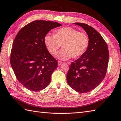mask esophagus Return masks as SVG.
<instances>
[{
    "mask_svg": "<svg viewBox=\"0 0 121 121\" xmlns=\"http://www.w3.org/2000/svg\"><path fill=\"white\" fill-rule=\"evenodd\" d=\"M58 65H59V66H60L61 65H62V62L59 61L58 62Z\"/></svg>",
    "mask_w": 121,
    "mask_h": 121,
    "instance_id": "obj_1",
    "label": "esophagus"
}]
</instances>
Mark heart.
Returning a JSON list of instances; mask_svg holds the SVG:
<instances>
[{
    "label": "heart",
    "instance_id": "b5f03b06",
    "mask_svg": "<svg viewBox=\"0 0 121 121\" xmlns=\"http://www.w3.org/2000/svg\"><path fill=\"white\" fill-rule=\"evenodd\" d=\"M44 42L52 55H55L62 45L63 49L56 56L61 60H67L71 57L78 58L85 54L88 48L90 39L85 32H79L73 28L63 27L56 31L54 35H46Z\"/></svg>",
    "mask_w": 121,
    "mask_h": 121
}]
</instances>
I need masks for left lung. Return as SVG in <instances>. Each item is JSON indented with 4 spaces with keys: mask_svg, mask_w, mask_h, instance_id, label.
I'll return each instance as SVG.
<instances>
[{
    "mask_svg": "<svg viewBox=\"0 0 121 121\" xmlns=\"http://www.w3.org/2000/svg\"><path fill=\"white\" fill-rule=\"evenodd\" d=\"M89 35L88 49L82 56L72 62L66 75L69 85L76 91L87 93L96 88L104 79L107 71L109 50L106 42L91 26L75 22Z\"/></svg>",
    "mask_w": 121,
    "mask_h": 121,
    "instance_id": "8db88e82",
    "label": "left lung"
}]
</instances>
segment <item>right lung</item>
<instances>
[{
  "label": "right lung",
  "mask_w": 121,
  "mask_h": 121,
  "mask_svg": "<svg viewBox=\"0 0 121 121\" xmlns=\"http://www.w3.org/2000/svg\"><path fill=\"white\" fill-rule=\"evenodd\" d=\"M58 22L35 21L19 31L13 41L10 63L17 79L27 89L39 91L48 86L58 62L48 51L44 38Z\"/></svg>",
  "instance_id": "right-lung-1"
}]
</instances>
